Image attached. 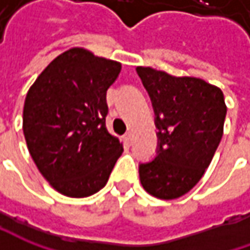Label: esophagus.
Instances as JSON below:
<instances>
[{"label": "esophagus", "mask_w": 250, "mask_h": 250, "mask_svg": "<svg viewBox=\"0 0 250 250\" xmlns=\"http://www.w3.org/2000/svg\"><path fill=\"white\" fill-rule=\"evenodd\" d=\"M124 139H125V142H126L128 145H132V139H133V136H132V132H128V133H125Z\"/></svg>", "instance_id": "34e87169"}]
</instances>
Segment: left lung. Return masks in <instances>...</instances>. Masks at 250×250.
Here are the masks:
<instances>
[{
    "label": "left lung",
    "instance_id": "1",
    "mask_svg": "<svg viewBox=\"0 0 250 250\" xmlns=\"http://www.w3.org/2000/svg\"><path fill=\"white\" fill-rule=\"evenodd\" d=\"M136 72L149 93L159 129L156 157L139 164L140 182L151 196L177 199L200 181L220 145L224 94L197 78H177L149 66H138Z\"/></svg>",
    "mask_w": 250,
    "mask_h": 250
}]
</instances>
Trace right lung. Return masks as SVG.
<instances>
[{
	"mask_svg": "<svg viewBox=\"0 0 250 250\" xmlns=\"http://www.w3.org/2000/svg\"><path fill=\"white\" fill-rule=\"evenodd\" d=\"M121 63L84 48L58 55L27 91L23 133L39 171L69 197H86L107 184L122 154L108 133L107 90Z\"/></svg>",
	"mask_w": 250,
	"mask_h": 250,
	"instance_id": "right-lung-1",
	"label": "right lung"
}]
</instances>
